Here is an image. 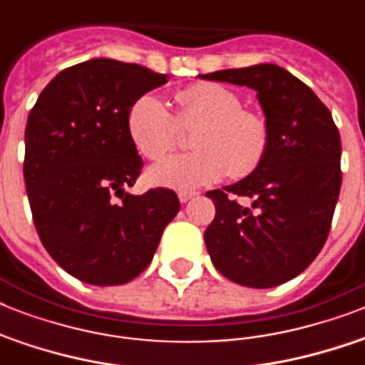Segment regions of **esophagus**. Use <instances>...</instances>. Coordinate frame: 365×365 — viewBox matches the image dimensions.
<instances>
[{
	"label": "esophagus",
	"instance_id": "esophagus-1",
	"mask_svg": "<svg viewBox=\"0 0 365 365\" xmlns=\"http://www.w3.org/2000/svg\"><path fill=\"white\" fill-rule=\"evenodd\" d=\"M193 197H197V193H195V191H180V193H178V199H180V202H187V200H191Z\"/></svg>",
	"mask_w": 365,
	"mask_h": 365
}]
</instances>
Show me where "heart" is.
I'll return each instance as SVG.
<instances>
[{"label": "heart", "mask_w": 365, "mask_h": 365, "mask_svg": "<svg viewBox=\"0 0 365 365\" xmlns=\"http://www.w3.org/2000/svg\"><path fill=\"white\" fill-rule=\"evenodd\" d=\"M128 136L143 159L163 160L180 142V130L191 134L193 153L178 155L153 166L149 180L157 185L191 189L210 185L227 174L246 178L265 160L271 126L259 111L242 108L240 96L220 83L199 81L176 94L174 115L153 94L130 106Z\"/></svg>", "instance_id": "heart-1"}]
</instances>
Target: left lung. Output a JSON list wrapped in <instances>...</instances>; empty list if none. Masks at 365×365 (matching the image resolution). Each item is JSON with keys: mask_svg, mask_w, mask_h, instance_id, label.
<instances>
[{"mask_svg": "<svg viewBox=\"0 0 365 365\" xmlns=\"http://www.w3.org/2000/svg\"><path fill=\"white\" fill-rule=\"evenodd\" d=\"M205 79L254 88L271 126L263 165L239 183L206 193L216 206L205 231L212 263L248 288L288 282L328 239L341 191L339 130L322 100L280 66L222 70ZM237 196H250L252 208L239 205Z\"/></svg>", "mask_w": 365, "mask_h": 365, "instance_id": "8db88e82", "label": "left lung"}]
</instances>
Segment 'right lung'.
I'll return each instance as SVG.
<instances>
[{
  "label": "right lung",
  "mask_w": 365,
  "mask_h": 365,
  "mask_svg": "<svg viewBox=\"0 0 365 365\" xmlns=\"http://www.w3.org/2000/svg\"><path fill=\"white\" fill-rule=\"evenodd\" d=\"M166 81L143 66L87 60L60 71L28 115L24 182L34 225L51 257L81 282H130L180 210L172 189L125 191L143 166L128 110Z\"/></svg>",
  "instance_id": "1"
}]
</instances>
